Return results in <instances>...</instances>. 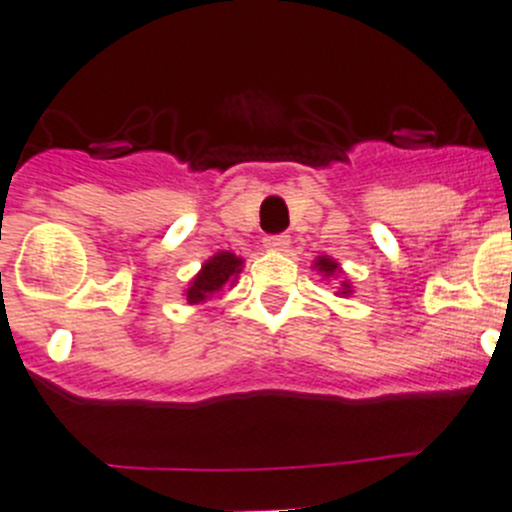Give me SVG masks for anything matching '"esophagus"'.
I'll list each match as a JSON object with an SVG mask.
<instances>
[{
    "mask_svg": "<svg viewBox=\"0 0 512 512\" xmlns=\"http://www.w3.org/2000/svg\"><path fill=\"white\" fill-rule=\"evenodd\" d=\"M265 245H267V250H272V252H285L287 247H290V237L270 235V237H265Z\"/></svg>",
    "mask_w": 512,
    "mask_h": 512,
    "instance_id": "34e87169",
    "label": "esophagus"
}]
</instances>
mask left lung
Segmentation results:
<instances>
[{"label": "left lung", "mask_w": 512, "mask_h": 512, "mask_svg": "<svg viewBox=\"0 0 512 512\" xmlns=\"http://www.w3.org/2000/svg\"><path fill=\"white\" fill-rule=\"evenodd\" d=\"M315 270L317 272H322V277H332V275H340V265H337L335 260H332V257H327V255H320L315 260ZM350 282L347 280H342V285H340V292H337V295H350Z\"/></svg>", "instance_id": "obj_1"}]
</instances>
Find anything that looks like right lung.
I'll use <instances>...</instances> for the list:
<instances>
[{"instance_id": "obj_1", "label": "right lung", "mask_w": 512, "mask_h": 512, "mask_svg": "<svg viewBox=\"0 0 512 512\" xmlns=\"http://www.w3.org/2000/svg\"><path fill=\"white\" fill-rule=\"evenodd\" d=\"M242 270V257H237L235 252H217L210 260L202 265V270L192 277L190 287L185 290L187 302L190 305H202V302L212 300V295L222 290L225 285H235L237 275Z\"/></svg>"}]
</instances>
